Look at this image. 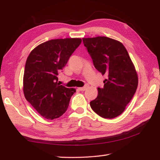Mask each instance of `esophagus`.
<instances>
[{
	"instance_id": "1",
	"label": "esophagus",
	"mask_w": 160,
	"mask_h": 160,
	"mask_svg": "<svg viewBox=\"0 0 160 160\" xmlns=\"http://www.w3.org/2000/svg\"><path fill=\"white\" fill-rule=\"evenodd\" d=\"M88 87H89L88 85H86L84 87H82V88H78V90H79L80 91H85V90H87V88H88Z\"/></svg>"
}]
</instances>
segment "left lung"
<instances>
[{
    "instance_id": "1",
    "label": "left lung",
    "mask_w": 160,
    "mask_h": 160,
    "mask_svg": "<svg viewBox=\"0 0 160 160\" xmlns=\"http://www.w3.org/2000/svg\"><path fill=\"white\" fill-rule=\"evenodd\" d=\"M82 41L95 68L107 76L90 107L102 118L117 117L137 90L138 78L134 65L125 47L117 40L97 37L82 38Z\"/></svg>"
}]
</instances>
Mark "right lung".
<instances>
[{"mask_svg": "<svg viewBox=\"0 0 160 160\" xmlns=\"http://www.w3.org/2000/svg\"><path fill=\"white\" fill-rule=\"evenodd\" d=\"M81 42L80 38L49 40L34 48L27 59L24 94L37 112L48 120L60 117L66 112L76 91L61 85L58 75Z\"/></svg>", "mask_w": 160, "mask_h": 160, "instance_id": "right-lung-1", "label": "right lung"}]
</instances>
